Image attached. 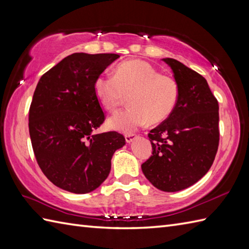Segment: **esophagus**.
Here are the masks:
<instances>
[{"label": "esophagus", "instance_id": "obj_1", "mask_svg": "<svg viewBox=\"0 0 249 249\" xmlns=\"http://www.w3.org/2000/svg\"><path fill=\"white\" fill-rule=\"evenodd\" d=\"M137 137V135L136 134H134V133H129V134H126L125 135V139H126V142H127V143H130L131 141H133L135 138Z\"/></svg>", "mask_w": 249, "mask_h": 249}]
</instances>
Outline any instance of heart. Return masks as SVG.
Returning a JSON list of instances; mask_svg holds the SVG:
<instances>
[{
    "label": "heart",
    "mask_w": 249,
    "mask_h": 249,
    "mask_svg": "<svg viewBox=\"0 0 249 249\" xmlns=\"http://www.w3.org/2000/svg\"><path fill=\"white\" fill-rule=\"evenodd\" d=\"M98 100L115 112L129 95L130 107L108 121L111 128L133 131L147 122L160 123L176 109L179 87L173 77L160 73L150 63L130 60L116 66L114 76L100 75L94 82Z\"/></svg>",
    "instance_id": "b5f03b06"
}]
</instances>
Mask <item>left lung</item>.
Here are the masks:
<instances>
[{
  "instance_id": "obj_1",
  "label": "left lung",
  "mask_w": 249,
  "mask_h": 249,
  "mask_svg": "<svg viewBox=\"0 0 249 249\" xmlns=\"http://www.w3.org/2000/svg\"><path fill=\"white\" fill-rule=\"evenodd\" d=\"M178 83L176 109L149 133L153 152L145 178L163 192L192 186L212 167L219 144L218 102L205 78L174 59H162Z\"/></svg>"
}]
</instances>
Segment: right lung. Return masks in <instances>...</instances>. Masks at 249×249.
Segmentation results:
<instances>
[{
  "instance_id": "1",
  "label": "right lung",
  "mask_w": 249,
  "mask_h": 249,
  "mask_svg": "<svg viewBox=\"0 0 249 249\" xmlns=\"http://www.w3.org/2000/svg\"><path fill=\"white\" fill-rule=\"evenodd\" d=\"M119 54L73 53L41 76L29 111L36 161L55 186L75 194L108 178L113 153L125 144L118 131L95 134L106 119L95 79Z\"/></svg>"
}]
</instances>
